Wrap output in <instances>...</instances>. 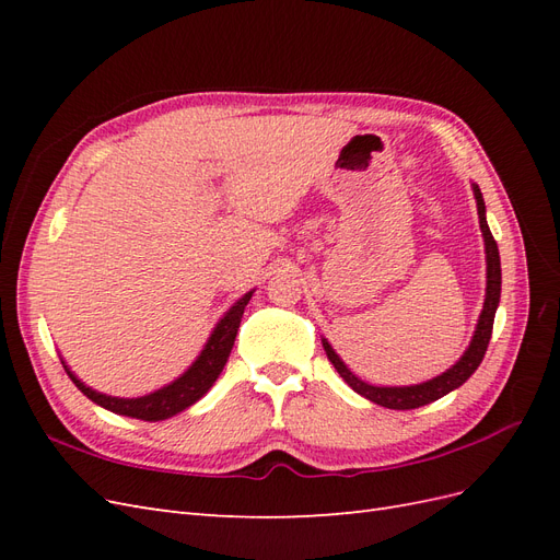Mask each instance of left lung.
Instances as JSON below:
<instances>
[{
  "label": "left lung",
  "mask_w": 560,
  "mask_h": 560,
  "mask_svg": "<svg viewBox=\"0 0 560 560\" xmlns=\"http://www.w3.org/2000/svg\"><path fill=\"white\" fill-rule=\"evenodd\" d=\"M474 198H477V210H479V224H481V233L486 241V261H488V282H486V301H483V311L479 317L477 331H474L471 343L467 348V352L460 358V362H455L446 374L436 376L428 383L420 385H411V387H376L369 385L364 381H360L352 371L341 362V358L334 352V348L322 338V346H325V352L329 362L334 364V369L341 376L354 393L366 397L369 401L381 404L385 409H397V411H409V409H418V406H425L430 401H436L439 397L448 395L451 389L460 387L474 371L479 369L483 354L488 350V341L490 334H493V319H495V311L500 303V290H502V270H500V252H498V243L493 238V233L488 229L486 222V202L481 196V189L474 184Z\"/></svg>",
  "instance_id": "obj_1"
}]
</instances>
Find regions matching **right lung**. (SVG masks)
<instances>
[{
	"label": "right lung",
	"instance_id": "1",
	"mask_svg": "<svg viewBox=\"0 0 560 560\" xmlns=\"http://www.w3.org/2000/svg\"><path fill=\"white\" fill-rule=\"evenodd\" d=\"M252 299V292H247L235 306L222 317L219 322L217 329L212 331L210 341L206 346V350L200 352V358L189 366L186 374H182L175 383L165 385L156 393H151L147 397H138V399H118V397H107L103 393H95V389L83 385L70 369L65 366L67 376L72 378V383L81 389L83 395H86L91 401L105 406V409L118 413V416H130V418H138V420H165L171 418L184 409H189L191 404H196L202 395L208 393L212 387V383L222 374V369L229 360L233 341H235V334H238L241 327V319L245 313V306Z\"/></svg>",
	"mask_w": 560,
	"mask_h": 560
}]
</instances>
